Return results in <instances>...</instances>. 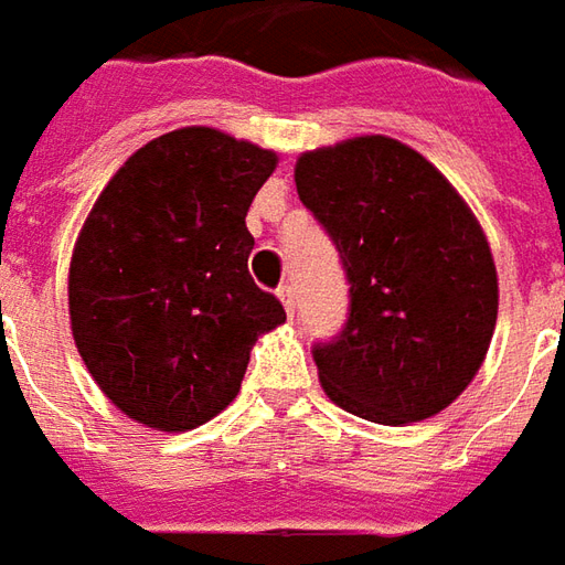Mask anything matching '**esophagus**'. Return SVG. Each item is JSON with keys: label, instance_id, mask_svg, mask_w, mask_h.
Returning a JSON list of instances; mask_svg holds the SVG:
<instances>
[{"label": "esophagus", "instance_id": "1", "mask_svg": "<svg viewBox=\"0 0 565 565\" xmlns=\"http://www.w3.org/2000/svg\"><path fill=\"white\" fill-rule=\"evenodd\" d=\"M276 295H279V301L286 307V313L295 317V289H291V282H282V286L276 289Z\"/></svg>", "mask_w": 565, "mask_h": 565}]
</instances>
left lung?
<instances>
[{"mask_svg":"<svg viewBox=\"0 0 565 565\" xmlns=\"http://www.w3.org/2000/svg\"><path fill=\"white\" fill-rule=\"evenodd\" d=\"M295 184L350 286L348 322L313 344L322 391L375 424L443 412L495 332L498 276L477 217L422 153L381 135L305 153Z\"/></svg>","mask_w":565,"mask_h":565,"instance_id":"left-lung-1","label":"left lung"}]
</instances>
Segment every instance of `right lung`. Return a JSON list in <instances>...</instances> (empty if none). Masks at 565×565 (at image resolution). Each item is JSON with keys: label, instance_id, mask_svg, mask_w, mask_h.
<instances>
[{"label": "right lung", "instance_id": "add662e5", "mask_svg": "<svg viewBox=\"0 0 565 565\" xmlns=\"http://www.w3.org/2000/svg\"><path fill=\"white\" fill-rule=\"evenodd\" d=\"M276 153L215 128L141 147L97 196L70 260V322L128 418L193 430L239 394L248 350L286 322L255 286L245 212Z\"/></svg>", "mask_w": 565, "mask_h": 565}]
</instances>
